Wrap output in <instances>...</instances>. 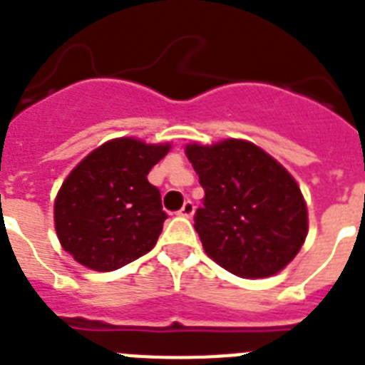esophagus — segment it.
<instances>
[{"mask_svg": "<svg viewBox=\"0 0 365 365\" xmlns=\"http://www.w3.org/2000/svg\"><path fill=\"white\" fill-rule=\"evenodd\" d=\"M178 213H180L182 217H191L192 213H195V204H192L191 200H185V202H183L182 210L178 211Z\"/></svg>", "mask_w": 365, "mask_h": 365, "instance_id": "obj_1", "label": "esophagus"}]
</instances>
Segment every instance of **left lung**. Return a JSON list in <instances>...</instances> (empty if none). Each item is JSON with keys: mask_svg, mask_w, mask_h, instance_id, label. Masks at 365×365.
I'll return each instance as SVG.
<instances>
[{"mask_svg": "<svg viewBox=\"0 0 365 365\" xmlns=\"http://www.w3.org/2000/svg\"><path fill=\"white\" fill-rule=\"evenodd\" d=\"M185 154L206 192L195 230L207 256L241 278L286 267L308 234L304 198L292 174L247 140L189 145Z\"/></svg>", "mask_w": 365, "mask_h": 365, "instance_id": "1", "label": "left lung"}]
</instances>
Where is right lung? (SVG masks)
<instances>
[{
    "label": "right lung",
    "instance_id": "add662e5",
    "mask_svg": "<svg viewBox=\"0 0 365 365\" xmlns=\"http://www.w3.org/2000/svg\"><path fill=\"white\" fill-rule=\"evenodd\" d=\"M168 148L115 139L70 173L55 198V230L76 262L115 271L154 249L167 213L146 176Z\"/></svg>",
    "mask_w": 365,
    "mask_h": 365
}]
</instances>
